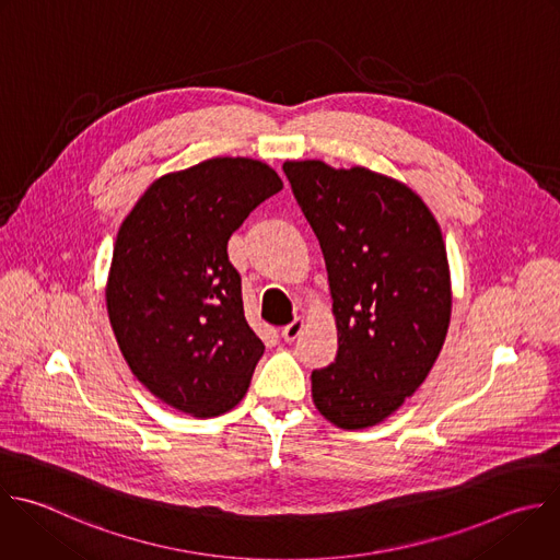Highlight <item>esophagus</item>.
<instances>
[{
  "label": "esophagus",
  "instance_id": "34e87169",
  "mask_svg": "<svg viewBox=\"0 0 560 560\" xmlns=\"http://www.w3.org/2000/svg\"><path fill=\"white\" fill-rule=\"evenodd\" d=\"M303 327H305V320H303V318H294L290 325H285V327L281 329V338H283L285 342H292V340H296V336L303 331Z\"/></svg>",
  "mask_w": 560,
  "mask_h": 560
}]
</instances>
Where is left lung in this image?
I'll return each mask as SVG.
<instances>
[{"mask_svg":"<svg viewBox=\"0 0 560 560\" xmlns=\"http://www.w3.org/2000/svg\"><path fill=\"white\" fill-rule=\"evenodd\" d=\"M283 171L327 268L338 353L312 400L338 429L376 427L427 381L451 323L440 224L405 182L364 166L288 160Z\"/></svg>","mask_w":560,"mask_h":560,"instance_id":"1","label":"left lung"}]
</instances>
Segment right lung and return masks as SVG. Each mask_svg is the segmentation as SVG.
<instances>
[{"instance_id":"obj_1","label":"right lung","mask_w":560,"mask_h":560,"mask_svg":"<svg viewBox=\"0 0 560 560\" xmlns=\"http://www.w3.org/2000/svg\"><path fill=\"white\" fill-rule=\"evenodd\" d=\"M283 182L253 158L158 177L122 220L105 303L131 374L164 405L215 418L246 396L264 342L244 316L229 240Z\"/></svg>"}]
</instances>
